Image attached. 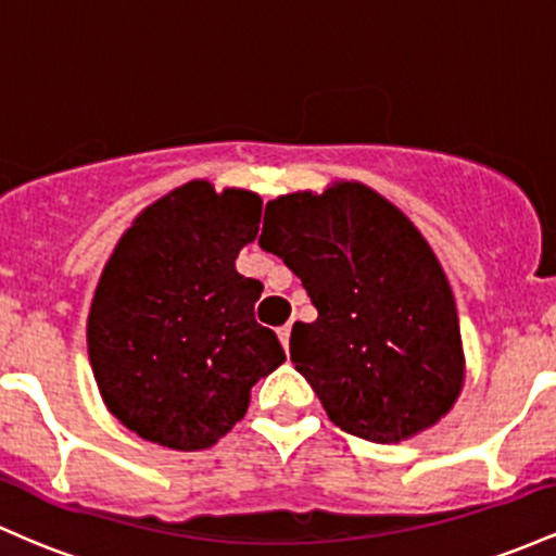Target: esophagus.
Listing matches in <instances>:
<instances>
[{
	"label": "esophagus",
	"instance_id": "1",
	"mask_svg": "<svg viewBox=\"0 0 556 556\" xmlns=\"http://www.w3.org/2000/svg\"><path fill=\"white\" fill-rule=\"evenodd\" d=\"M278 339H280V344H283L286 352H289V341H291V323H286L283 328H278Z\"/></svg>",
	"mask_w": 556,
	"mask_h": 556
}]
</instances>
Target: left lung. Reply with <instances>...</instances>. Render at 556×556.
Wrapping results in <instances>:
<instances>
[{
    "label": "left lung",
    "instance_id": "1",
    "mask_svg": "<svg viewBox=\"0 0 556 556\" xmlns=\"http://www.w3.org/2000/svg\"><path fill=\"white\" fill-rule=\"evenodd\" d=\"M260 247L315 304L291 359L330 420L399 444L444 417L465 386L457 304L444 267L402 210L359 180L267 202Z\"/></svg>",
    "mask_w": 556,
    "mask_h": 556
}]
</instances>
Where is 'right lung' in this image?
I'll use <instances>...</instances> for the list:
<instances>
[{"mask_svg": "<svg viewBox=\"0 0 556 556\" xmlns=\"http://www.w3.org/2000/svg\"><path fill=\"white\" fill-rule=\"evenodd\" d=\"M260 217L254 191L197 178L143 207L110 254L86 341L104 404L141 439L210 448L286 362L278 336L254 320L262 283L236 270Z\"/></svg>", "mask_w": 556, "mask_h": 556, "instance_id": "right-lung-1", "label": "right lung"}]
</instances>
